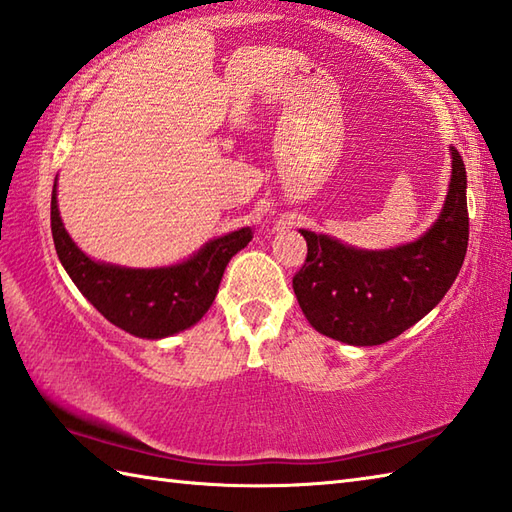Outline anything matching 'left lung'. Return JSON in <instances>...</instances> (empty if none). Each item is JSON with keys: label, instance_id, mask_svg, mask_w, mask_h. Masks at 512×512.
I'll return each mask as SVG.
<instances>
[{"label": "left lung", "instance_id": "left-lung-1", "mask_svg": "<svg viewBox=\"0 0 512 512\" xmlns=\"http://www.w3.org/2000/svg\"><path fill=\"white\" fill-rule=\"evenodd\" d=\"M300 234L306 238V260L293 276V291L315 331L352 346L390 342L445 298L467 256L462 157L451 146L447 201L436 223L414 243L366 252L328 234Z\"/></svg>", "mask_w": 512, "mask_h": 512}]
</instances>
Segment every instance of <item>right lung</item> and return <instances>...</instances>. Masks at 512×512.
Instances as JSON below:
<instances>
[{
    "label": "right lung",
    "instance_id": "add662e5",
    "mask_svg": "<svg viewBox=\"0 0 512 512\" xmlns=\"http://www.w3.org/2000/svg\"><path fill=\"white\" fill-rule=\"evenodd\" d=\"M52 238L61 265L85 298L122 331L162 339L197 324L214 302L230 258L252 241V230L230 232L173 267L129 269L96 263L67 234L52 190Z\"/></svg>",
    "mask_w": 512,
    "mask_h": 512
}]
</instances>
